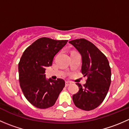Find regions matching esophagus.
Here are the masks:
<instances>
[{
  "mask_svg": "<svg viewBox=\"0 0 129 129\" xmlns=\"http://www.w3.org/2000/svg\"><path fill=\"white\" fill-rule=\"evenodd\" d=\"M71 83L70 82L66 81V87H68L69 85H71Z\"/></svg>",
  "mask_w": 129,
  "mask_h": 129,
  "instance_id": "34e87169",
  "label": "esophagus"
}]
</instances>
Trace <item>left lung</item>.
<instances>
[{
	"label": "left lung",
	"mask_w": 129,
	"mask_h": 129,
	"mask_svg": "<svg viewBox=\"0 0 129 129\" xmlns=\"http://www.w3.org/2000/svg\"><path fill=\"white\" fill-rule=\"evenodd\" d=\"M69 42L81 55V72L84 77H87L83 86L76 84L79 90L73 95V102L82 110H93L101 104L109 91L111 83L109 62L104 54L89 40L80 39Z\"/></svg>",
	"instance_id": "8db88e82"
}]
</instances>
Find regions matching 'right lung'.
Returning a JSON list of instances; mask_svg holds the SVG:
<instances>
[{
    "label": "right lung",
    "mask_w": 129,
    "mask_h": 129,
    "mask_svg": "<svg viewBox=\"0 0 129 129\" xmlns=\"http://www.w3.org/2000/svg\"><path fill=\"white\" fill-rule=\"evenodd\" d=\"M67 41L42 37L22 55L19 63L20 87L27 101L39 109L53 106L65 87L63 79H47L45 72V67L52 66L54 56Z\"/></svg>",
    "instance_id": "right-lung-1"
}]
</instances>
